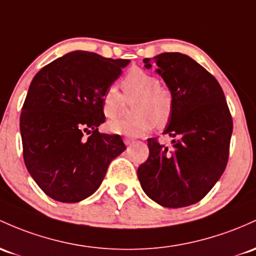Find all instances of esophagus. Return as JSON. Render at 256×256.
Returning <instances> with one entry per match:
<instances>
[{"label": "esophagus", "instance_id": "1", "mask_svg": "<svg viewBox=\"0 0 256 256\" xmlns=\"http://www.w3.org/2000/svg\"><path fill=\"white\" fill-rule=\"evenodd\" d=\"M134 142V138H131V137H124V143H125L126 146L132 144Z\"/></svg>", "mask_w": 256, "mask_h": 256}]
</instances>
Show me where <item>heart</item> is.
<instances>
[{"label":"heart","instance_id":"1","mask_svg":"<svg viewBox=\"0 0 256 256\" xmlns=\"http://www.w3.org/2000/svg\"><path fill=\"white\" fill-rule=\"evenodd\" d=\"M122 96L115 87H108L102 97L103 113L106 118H116L122 112L124 100L134 103L136 113L130 119H116L108 122V130L113 134L142 136L159 124L165 125L172 115L174 96L168 86L159 84L154 75L134 68L120 81ZM124 98H122V97Z\"/></svg>","mask_w":256,"mask_h":256}]
</instances>
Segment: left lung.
Masks as SVG:
<instances>
[{"label": "left lung", "mask_w": 256, "mask_h": 256, "mask_svg": "<svg viewBox=\"0 0 256 256\" xmlns=\"http://www.w3.org/2000/svg\"><path fill=\"white\" fill-rule=\"evenodd\" d=\"M172 92L174 112L164 134L171 147L148 140L150 156L137 170L142 190L165 208L198 203L226 169L233 122L218 80L178 52L143 60Z\"/></svg>", "instance_id": "1"}]
</instances>
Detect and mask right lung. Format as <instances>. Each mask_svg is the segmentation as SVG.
<instances>
[{"label":"right lung","instance_id":"obj_1","mask_svg":"<svg viewBox=\"0 0 256 256\" xmlns=\"http://www.w3.org/2000/svg\"><path fill=\"white\" fill-rule=\"evenodd\" d=\"M128 63L74 50L34 76L20 114L24 162L54 200L78 203L94 194L126 150L119 134H100L98 126L106 120L103 94Z\"/></svg>","mask_w":256,"mask_h":256}]
</instances>
